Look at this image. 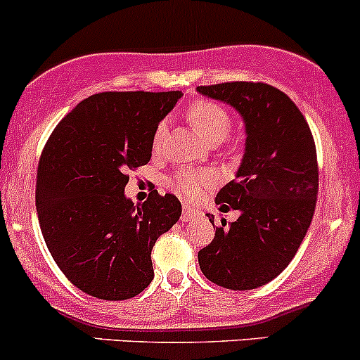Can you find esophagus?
I'll list each match as a JSON object with an SVG mask.
<instances>
[{"mask_svg":"<svg viewBox=\"0 0 360 360\" xmlns=\"http://www.w3.org/2000/svg\"><path fill=\"white\" fill-rule=\"evenodd\" d=\"M202 218V213L199 210H194L192 206H184V211H181V220L184 221H192Z\"/></svg>","mask_w":360,"mask_h":360,"instance_id":"esophagus-1","label":"esophagus"}]
</instances>
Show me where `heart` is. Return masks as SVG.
<instances>
[{
	"label": "heart",
	"instance_id": "obj_1",
	"mask_svg": "<svg viewBox=\"0 0 360 360\" xmlns=\"http://www.w3.org/2000/svg\"><path fill=\"white\" fill-rule=\"evenodd\" d=\"M187 120L192 128L206 140L207 143L214 146L220 143L229 135L232 128L231 112L224 105L211 100H198L187 109ZM166 135V123L158 124L153 139V149L158 153L161 147L162 139ZM173 191L188 201H195L205 194L206 188L214 185V175L206 169H184L179 172L169 180Z\"/></svg>",
	"mask_w": 360,
	"mask_h": 360
}]
</instances>
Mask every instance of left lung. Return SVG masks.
<instances>
[{"label":"left lung","instance_id":"1","mask_svg":"<svg viewBox=\"0 0 360 360\" xmlns=\"http://www.w3.org/2000/svg\"><path fill=\"white\" fill-rule=\"evenodd\" d=\"M198 91L234 107L246 126L243 162L217 194L218 205L240 217L229 225L221 218L198 253L199 266L218 286L255 290L290 265L309 231L319 191L316 143L295 102L270 84L234 81Z\"/></svg>","mask_w":360,"mask_h":360}]
</instances>
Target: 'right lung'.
Masks as SVG:
<instances>
[{
    "instance_id": "1",
    "label": "right lung",
    "mask_w": 360,
    "mask_h": 360,
    "mask_svg": "<svg viewBox=\"0 0 360 360\" xmlns=\"http://www.w3.org/2000/svg\"><path fill=\"white\" fill-rule=\"evenodd\" d=\"M180 91H103L55 126L36 176L44 243L70 283L100 300H128L154 279L155 240L181 205L158 192L143 205L124 195L129 169L147 165L162 117Z\"/></svg>"
}]
</instances>
